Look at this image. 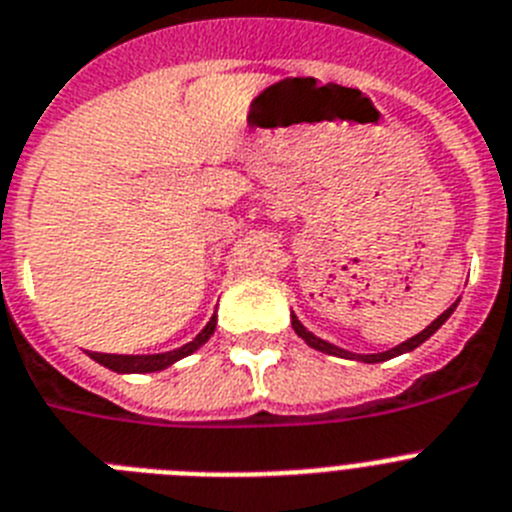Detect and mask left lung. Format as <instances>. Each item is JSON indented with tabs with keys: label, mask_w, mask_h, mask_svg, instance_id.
I'll use <instances>...</instances> for the list:
<instances>
[{
	"label": "left lung",
	"mask_w": 512,
	"mask_h": 512,
	"mask_svg": "<svg viewBox=\"0 0 512 512\" xmlns=\"http://www.w3.org/2000/svg\"><path fill=\"white\" fill-rule=\"evenodd\" d=\"M456 305H458V303H453L451 308L445 310V313H440V316L435 318V321H432L425 331H419L417 336H412V339H406V342H401L399 347L388 349V352H378V355H355V352H347V349H339V347H334V344L323 342V339H318V336L310 334V331L305 329L303 323H300L295 316H292V329H295V334H298L300 339H303V342L308 344V347L318 349V352H326V355L347 357V360H360V362H386V360H391V357H396V355H404V352H412V349H417L419 344L427 342V339H430V336L435 334V331H438L440 326H443V323L448 321V318H451V313H453V310H456Z\"/></svg>",
	"instance_id": "8db88e82"
}]
</instances>
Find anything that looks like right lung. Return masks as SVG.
Segmentation results:
<instances>
[{"mask_svg":"<svg viewBox=\"0 0 512 512\" xmlns=\"http://www.w3.org/2000/svg\"><path fill=\"white\" fill-rule=\"evenodd\" d=\"M214 326H217V316L209 318V323L194 342L183 344V347L173 349V352H163V355H103V352H90V357L100 362V365H106L108 370H116V373H157V370H165L168 365L196 352L202 344H207L209 336L214 334Z\"/></svg>","mask_w":512,"mask_h":512,"instance_id":"right-lung-1","label":"right lung"}]
</instances>
